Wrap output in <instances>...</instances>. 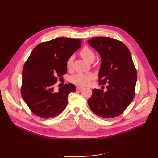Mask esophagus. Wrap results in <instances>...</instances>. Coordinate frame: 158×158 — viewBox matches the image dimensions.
Segmentation results:
<instances>
[{
	"mask_svg": "<svg viewBox=\"0 0 158 158\" xmlns=\"http://www.w3.org/2000/svg\"><path fill=\"white\" fill-rule=\"evenodd\" d=\"M82 89H83V87H82V86H80V85L76 86V89L77 90H81Z\"/></svg>",
	"mask_w": 158,
	"mask_h": 158,
	"instance_id": "34e87169",
	"label": "esophagus"
}]
</instances>
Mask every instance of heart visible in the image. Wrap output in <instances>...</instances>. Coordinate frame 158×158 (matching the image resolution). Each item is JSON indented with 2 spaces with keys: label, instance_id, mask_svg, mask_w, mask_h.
I'll use <instances>...</instances> for the list:
<instances>
[{
  "label": "heart",
  "instance_id": "1",
  "mask_svg": "<svg viewBox=\"0 0 158 158\" xmlns=\"http://www.w3.org/2000/svg\"><path fill=\"white\" fill-rule=\"evenodd\" d=\"M80 56L88 62L94 61L95 58V54L94 51L88 46H84L80 52ZM73 62V56H70L66 61V67L70 69L72 67ZM94 78V75L92 73H76L70 77V80L72 83L78 85H87L91 80Z\"/></svg>",
  "mask_w": 158,
  "mask_h": 158
}]
</instances>
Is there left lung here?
<instances>
[{"label": "left lung", "mask_w": 158, "mask_h": 158, "mask_svg": "<svg viewBox=\"0 0 158 158\" xmlns=\"http://www.w3.org/2000/svg\"><path fill=\"white\" fill-rule=\"evenodd\" d=\"M89 45L100 54L99 85L106 84V92L94 89L88 100L90 109L104 118L118 117L135 95L137 73L130 51L123 42L107 37H93Z\"/></svg>", "instance_id": "obj_1"}]
</instances>
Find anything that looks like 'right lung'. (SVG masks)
Returning <instances> with one entry per match:
<instances>
[{
  "instance_id": "add662e5",
  "label": "right lung",
  "mask_w": 158,
  "mask_h": 158,
  "mask_svg": "<svg viewBox=\"0 0 158 158\" xmlns=\"http://www.w3.org/2000/svg\"><path fill=\"white\" fill-rule=\"evenodd\" d=\"M82 45V40L58 37L37 45L23 65L21 94L36 116L50 118L58 116L68 103L75 85L69 83L54 90L58 77L67 73L66 61Z\"/></svg>"
}]
</instances>
